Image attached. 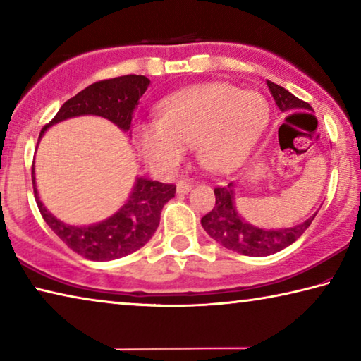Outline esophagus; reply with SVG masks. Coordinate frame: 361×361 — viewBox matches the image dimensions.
<instances>
[{"label":"esophagus","mask_w":361,"mask_h":361,"mask_svg":"<svg viewBox=\"0 0 361 361\" xmlns=\"http://www.w3.org/2000/svg\"><path fill=\"white\" fill-rule=\"evenodd\" d=\"M191 188H192V183L191 181L180 180L178 183H176V194L185 195V194H188L189 191H191Z\"/></svg>","instance_id":"obj_1"}]
</instances>
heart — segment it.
<instances>
[{"label": "heart", "mask_w": 361, "mask_h": 361, "mask_svg": "<svg viewBox=\"0 0 361 361\" xmlns=\"http://www.w3.org/2000/svg\"><path fill=\"white\" fill-rule=\"evenodd\" d=\"M264 95L228 82H207L180 90L159 105V119L138 122L140 154L157 170H170L186 148L212 172H228L242 164L269 124Z\"/></svg>", "instance_id": "b5f03b06"}]
</instances>
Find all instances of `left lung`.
Masks as SVG:
<instances>
[{
    "instance_id": "8db88e82",
    "label": "left lung",
    "mask_w": 361,
    "mask_h": 361,
    "mask_svg": "<svg viewBox=\"0 0 361 361\" xmlns=\"http://www.w3.org/2000/svg\"><path fill=\"white\" fill-rule=\"evenodd\" d=\"M267 85L282 113H291L296 109L312 111L309 103L299 100L282 85L271 81H267ZM215 197L216 204L213 210L200 219L202 228L213 240L221 243L224 248L245 256H269L290 247L304 234V231L309 228L317 215L314 213L304 223H299L293 228L264 229L248 223L237 210L235 183H229L224 188H215Z\"/></svg>"
}]
</instances>
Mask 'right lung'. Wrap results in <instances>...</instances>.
Here are the masks:
<instances>
[{
	"instance_id": "obj_1",
	"label": "right lung",
	"mask_w": 361,
	"mask_h": 361,
	"mask_svg": "<svg viewBox=\"0 0 361 361\" xmlns=\"http://www.w3.org/2000/svg\"><path fill=\"white\" fill-rule=\"evenodd\" d=\"M149 85L142 75H126L95 82L66 100L47 126L42 127L39 140L47 129L59 122L79 116H100L111 121L122 132H129L132 113ZM35 199L42 218L73 252L92 261H111L127 256L148 242L161 221V212L175 197V186L137 176L129 197L111 216L94 224H68L60 221L41 202L36 188L35 167L32 172Z\"/></svg>"
}]
</instances>
